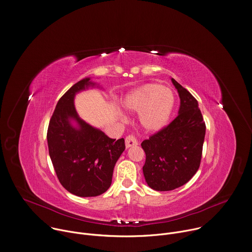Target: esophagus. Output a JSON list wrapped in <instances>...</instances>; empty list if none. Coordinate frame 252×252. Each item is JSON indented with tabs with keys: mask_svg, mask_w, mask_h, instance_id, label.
<instances>
[{
	"mask_svg": "<svg viewBox=\"0 0 252 252\" xmlns=\"http://www.w3.org/2000/svg\"><path fill=\"white\" fill-rule=\"evenodd\" d=\"M126 148H129L131 146H134V145H137L138 142L136 140V138L133 136V135H127L126 137Z\"/></svg>",
	"mask_w": 252,
	"mask_h": 252,
	"instance_id": "34e87169",
	"label": "esophagus"
}]
</instances>
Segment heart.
I'll return each mask as SVG.
<instances>
[{
  "instance_id": "1",
  "label": "heart",
  "mask_w": 252,
  "mask_h": 252,
  "mask_svg": "<svg viewBox=\"0 0 252 252\" xmlns=\"http://www.w3.org/2000/svg\"><path fill=\"white\" fill-rule=\"evenodd\" d=\"M123 108L139 113L140 126L147 132H157L168 125L175 107L172 90L156 83H148L132 89L122 99Z\"/></svg>"
}]
</instances>
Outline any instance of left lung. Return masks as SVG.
I'll return each mask as SVG.
<instances>
[{
  "mask_svg": "<svg viewBox=\"0 0 252 252\" xmlns=\"http://www.w3.org/2000/svg\"><path fill=\"white\" fill-rule=\"evenodd\" d=\"M178 91V116L141 143L146 159L142 167L147 185L155 191H171L186 184L198 171L206 125L197 100L171 78Z\"/></svg>",
  "mask_w": 252,
  "mask_h": 252,
  "instance_id": "left-lung-1",
  "label": "left lung"
}]
</instances>
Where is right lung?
Here are the masks:
<instances>
[{"label":"right lung","mask_w":252,"mask_h":252,"mask_svg":"<svg viewBox=\"0 0 252 252\" xmlns=\"http://www.w3.org/2000/svg\"><path fill=\"white\" fill-rule=\"evenodd\" d=\"M96 85L91 78L74 84L58 101L47 130L57 178L68 192L79 197H96L110 188L114 167L126 148L124 138H110L76 112V94Z\"/></svg>","instance_id":"right-lung-1"}]
</instances>
